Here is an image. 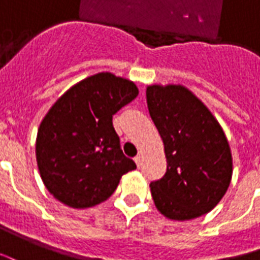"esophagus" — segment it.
<instances>
[{
	"label": "esophagus",
	"instance_id": "esophagus-1",
	"mask_svg": "<svg viewBox=\"0 0 260 260\" xmlns=\"http://www.w3.org/2000/svg\"><path fill=\"white\" fill-rule=\"evenodd\" d=\"M134 162L137 165V168H141V165H143V156H141V155L136 156V158H134Z\"/></svg>",
	"mask_w": 260,
	"mask_h": 260
}]
</instances>
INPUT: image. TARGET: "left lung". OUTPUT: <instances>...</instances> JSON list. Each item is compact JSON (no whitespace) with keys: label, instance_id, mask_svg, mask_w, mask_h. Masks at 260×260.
<instances>
[{"label":"left lung","instance_id":"8db88e82","mask_svg":"<svg viewBox=\"0 0 260 260\" xmlns=\"http://www.w3.org/2000/svg\"><path fill=\"white\" fill-rule=\"evenodd\" d=\"M147 105L168 164L164 177L149 185L156 209L177 221L209 213L233 176L231 149L220 123L181 84L148 86Z\"/></svg>","mask_w":260,"mask_h":260}]
</instances>
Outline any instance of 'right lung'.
Segmentation results:
<instances>
[{"mask_svg":"<svg viewBox=\"0 0 260 260\" xmlns=\"http://www.w3.org/2000/svg\"><path fill=\"white\" fill-rule=\"evenodd\" d=\"M138 95L132 80L101 72L76 83L40 123L36 159L55 200L86 209L111 197L137 166L124 156L112 116Z\"/></svg>","mask_w":260,"mask_h":260,"instance_id":"obj_1","label":"right lung"}]
</instances>
